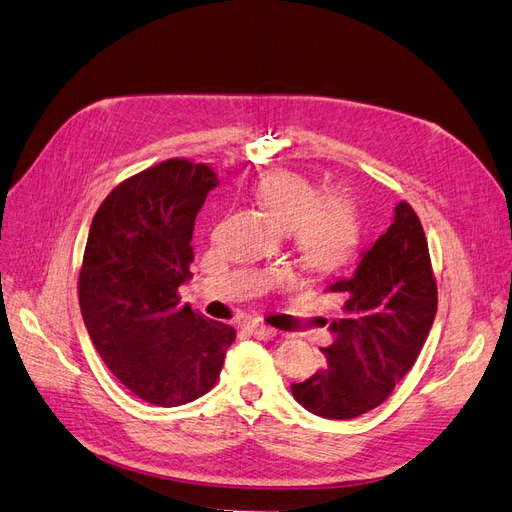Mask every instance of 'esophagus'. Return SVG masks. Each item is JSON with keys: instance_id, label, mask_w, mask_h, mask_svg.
I'll list each match as a JSON object with an SVG mask.
<instances>
[{"instance_id": "esophagus-1", "label": "esophagus", "mask_w": 512, "mask_h": 512, "mask_svg": "<svg viewBox=\"0 0 512 512\" xmlns=\"http://www.w3.org/2000/svg\"><path fill=\"white\" fill-rule=\"evenodd\" d=\"M249 332H251V336H255V338H259V340H274V338L278 336L276 329L266 327V325H261V323H253V325L249 327Z\"/></svg>"}]
</instances>
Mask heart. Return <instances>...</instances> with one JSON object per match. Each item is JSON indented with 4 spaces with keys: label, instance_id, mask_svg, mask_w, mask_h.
<instances>
[{
    "label": "heart",
    "instance_id": "b5f03b06",
    "mask_svg": "<svg viewBox=\"0 0 512 512\" xmlns=\"http://www.w3.org/2000/svg\"><path fill=\"white\" fill-rule=\"evenodd\" d=\"M255 197L280 227L293 229L298 251L310 268L332 270L353 255L359 219L346 195H319L306 176L274 170L255 185Z\"/></svg>",
    "mask_w": 512,
    "mask_h": 512
}]
</instances>
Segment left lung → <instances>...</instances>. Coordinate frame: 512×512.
<instances>
[{
    "instance_id": "8db88e82",
    "label": "left lung",
    "mask_w": 512,
    "mask_h": 512,
    "mask_svg": "<svg viewBox=\"0 0 512 512\" xmlns=\"http://www.w3.org/2000/svg\"><path fill=\"white\" fill-rule=\"evenodd\" d=\"M325 293L344 300V319L329 323L334 342L323 349L325 366L291 383V393L312 415L346 421L389 398L436 317V280L415 210L395 206L391 225L359 253L353 276L329 283Z\"/></svg>"
}]
</instances>
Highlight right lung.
<instances>
[{
	"label": "right lung",
	"mask_w": 512,
	"mask_h": 512,
	"mask_svg": "<svg viewBox=\"0 0 512 512\" xmlns=\"http://www.w3.org/2000/svg\"><path fill=\"white\" fill-rule=\"evenodd\" d=\"M217 185L204 163L168 159L112 189L89 229L82 319L108 370L148 404L172 408L210 391L236 338L178 298L195 217Z\"/></svg>",
	"instance_id": "obj_1"
}]
</instances>
